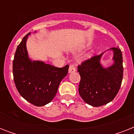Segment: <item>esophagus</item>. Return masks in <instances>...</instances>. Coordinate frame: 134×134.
<instances>
[{
	"instance_id": "esophagus-1",
	"label": "esophagus",
	"mask_w": 134,
	"mask_h": 134,
	"mask_svg": "<svg viewBox=\"0 0 134 134\" xmlns=\"http://www.w3.org/2000/svg\"><path fill=\"white\" fill-rule=\"evenodd\" d=\"M76 71L75 66L74 65H70L69 67V73H73Z\"/></svg>"
}]
</instances>
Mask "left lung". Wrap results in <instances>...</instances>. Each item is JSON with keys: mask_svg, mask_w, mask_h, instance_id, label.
Listing matches in <instances>:
<instances>
[{"mask_svg": "<svg viewBox=\"0 0 134 134\" xmlns=\"http://www.w3.org/2000/svg\"><path fill=\"white\" fill-rule=\"evenodd\" d=\"M114 63L104 68L100 63L102 54L94 55L78 66L81 76L79 92L86 103L94 107L114 99L120 88L123 77L122 54L120 48L113 47Z\"/></svg>", "mask_w": 134, "mask_h": 134, "instance_id": "1", "label": "left lung"}]
</instances>
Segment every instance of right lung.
Here are the masks:
<instances>
[{
	"mask_svg": "<svg viewBox=\"0 0 134 134\" xmlns=\"http://www.w3.org/2000/svg\"><path fill=\"white\" fill-rule=\"evenodd\" d=\"M28 33L16 50L13 60V76L18 92L26 101L36 106H42L52 101L59 85L68 73L69 65L62 68L32 61L26 49Z\"/></svg>",
	"mask_w": 134,
	"mask_h": 134,
	"instance_id": "add662e5",
	"label": "right lung"
}]
</instances>
